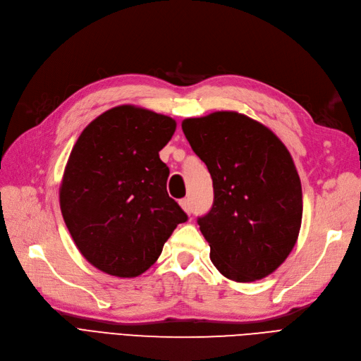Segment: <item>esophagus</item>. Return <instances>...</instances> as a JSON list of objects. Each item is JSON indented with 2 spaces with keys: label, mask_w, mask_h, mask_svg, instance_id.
Returning <instances> with one entry per match:
<instances>
[{
  "label": "esophagus",
  "mask_w": 361,
  "mask_h": 361,
  "mask_svg": "<svg viewBox=\"0 0 361 361\" xmlns=\"http://www.w3.org/2000/svg\"><path fill=\"white\" fill-rule=\"evenodd\" d=\"M179 204L182 207V209L187 212V214H191V203H190V200L188 199H182L180 202H179Z\"/></svg>",
  "instance_id": "1"
}]
</instances>
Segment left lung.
<instances>
[{
	"label": "left lung",
	"instance_id": "8db88e82",
	"mask_svg": "<svg viewBox=\"0 0 361 361\" xmlns=\"http://www.w3.org/2000/svg\"><path fill=\"white\" fill-rule=\"evenodd\" d=\"M182 130L212 178V208L197 220L212 264L235 282L274 274L293 250L302 223V187L290 152L264 124L235 111L185 118Z\"/></svg>",
	"mask_w": 361,
	"mask_h": 361
}]
</instances>
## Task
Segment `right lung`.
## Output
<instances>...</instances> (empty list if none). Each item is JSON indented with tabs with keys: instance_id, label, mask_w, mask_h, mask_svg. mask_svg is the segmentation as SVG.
Segmentation results:
<instances>
[{
	"instance_id": "add662e5",
	"label": "right lung",
	"mask_w": 361,
	"mask_h": 361,
	"mask_svg": "<svg viewBox=\"0 0 361 361\" xmlns=\"http://www.w3.org/2000/svg\"><path fill=\"white\" fill-rule=\"evenodd\" d=\"M174 130L171 116L121 104L97 116L74 144L59 188L61 211L77 249L104 274H144L187 221L169 196L170 170L159 158Z\"/></svg>"
}]
</instances>
